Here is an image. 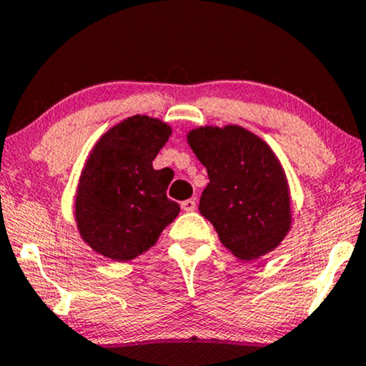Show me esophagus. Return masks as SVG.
Masks as SVG:
<instances>
[{
	"instance_id": "34e87169",
	"label": "esophagus",
	"mask_w": 366,
	"mask_h": 366,
	"mask_svg": "<svg viewBox=\"0 0 366 366\" xmlns=\"http://www.w3.org/2000/svg\"><path fill=\"white\" fill-rule=\"evenodd\" d=\"M180 208L184 211H194L196 209V199H187L180 202Z\"/></svg>"
}]
</instances>
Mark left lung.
<instances>
[{
  "mask_svg": "<svg viewBox=\"0 0 366 366\" xmlns=\"http://www.w3.org/2000/svg\"><path fill=\"white\" fill-rule=\"evenodd\" d=\"M189 147L208 172L199 213L244 261L271 252L292 225L285 172L272 149L240 126L197 127Z\"/></svg>",
  "mask_w": 366,
  "mask_h": 366,
  "instance_id": "obj_1",
  "label": "left lung"
}]
</instances>
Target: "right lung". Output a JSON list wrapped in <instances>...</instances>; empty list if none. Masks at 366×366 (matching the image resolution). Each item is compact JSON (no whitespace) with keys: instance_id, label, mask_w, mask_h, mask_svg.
<instances>
[{"instance_id":"obj_1","label":"right lung","mask_w":366,"mask_h":366,"mask_svg":"<svg viewBox=\"0 0 366 366\" xmlns=\"http://www.w3.org/2000/svg\"><path fill=\"white\" fill-rule=\"evenodd\" d=\"M172 134L148 116L127 117L92 149L74 202L81 239L112 261H131L157 244L180 206L167 197L172 175L153 169Z\"/></svg>"}]
</instances>
